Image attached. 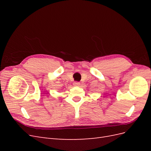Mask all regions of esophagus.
Instances as JSON below:
<instances>
[{
    "instance_id": "esophagus-1",
    "label": "esophagus",
    "mask_w": 151,
    "mask_h": 151,
    "mask_svg": "<svg viewBox=\"0 0 151 151\" xmlns=\"http://www.w3.org/2000/svg\"><path fill=\"white\" fill-rule=\"evenodd\" d=\"M79 85H80V83H79V82H75V83H74V86H79Z\"/></svg>"
}]
</instances>
